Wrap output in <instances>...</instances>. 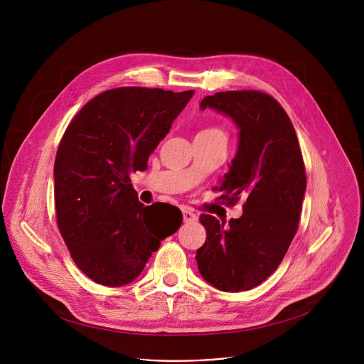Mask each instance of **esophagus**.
I'll use <instances>...</instances> for the list:
<instances>
[{
    "label": "esophagus",
    "mask_w": 364,
    "mask_h": 364,
    "mask_svg": "<svg viewBox=\"0 0 364 364\" xmlns=\"http://www.w3.org/2000/svg\"><path fill=\"white\" fill-rule=\"evenodd\" d=\"M183 219H184V223H193L197 220V216L191 210L183 209Z\"/></svg>",
    "instance_id": "34e87169"
}]
</instances>
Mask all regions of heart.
<instances>
[{
	"instance_id": "b5f03b06",
	"label": "heart",
	"mask_w": 364,
	"mask_h": 364,
	"mask_svg": "<svg viewBox=\"0 0 364 364\" xmlns=\"http://www.w3.org/2000/svg\"><path fill=\"white\" fill-rule=\"evenodd\" d=\"M197 135H220V136H225V132L218 127H207V128H203Z\"/></svg>"
}]
</instances>
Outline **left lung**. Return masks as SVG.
<instances>
[{
    "instance_id": "1",
    "label": "left lung",
    "mask_w": 364,
    "mask_h": 364,
    "mask_svg": "<svg viewBox=\"0 0 364 364\" xmlns=\"http://www.w3.org/2000/svg\"><path fill=\"white\" fill-rule=\"evenodd\" d=\"M200 108L229 117L239 129L237 152L215 190L229 204L240 197L245 204L229 223L200 216L207 237L197 249V267L220 291H247L279 267L296 233L306 187L302 154L289 117L268 93L219 92Z\"/></svg>"
}]
</instances>
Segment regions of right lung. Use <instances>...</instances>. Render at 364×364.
I'll use <instances>...</instances> for the list:
<instances>
[{"mask_svg":"<svg viewBox=\"0 0 364 364\" xmlns=\"http://www.w3.org/2000/svg\"><path fill=\"white\" fill-rule=\"evenodd\" d=\"M194 90L117 87L89 100L69 124L55 161L62 237L79 269L96 284L122 287L139 277L174 225L154 232L129 174L168 134Z\"/></svg>","mask_w":364,"mask_h":364,"instance_id":"1","label":"right lung"}]
</instances>
